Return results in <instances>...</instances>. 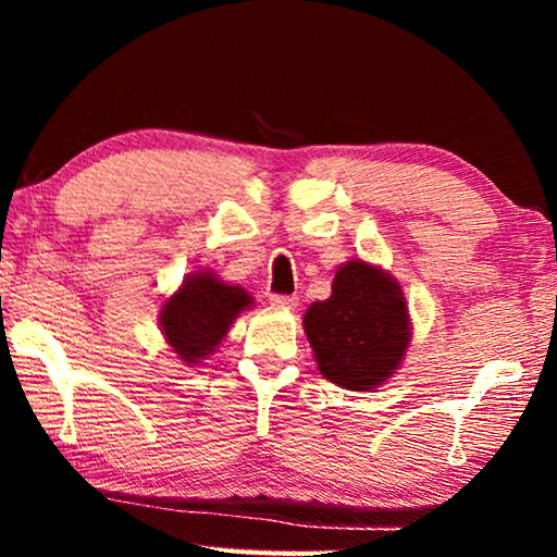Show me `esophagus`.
<instances>
[{
    "instance_id": "obj_1",
    "label": "esophagus",
    "mask_w": 557,
    "mask_h": 557,
    "mask_svg": "<svg viewBox=\"0 0 557 557\" xmlns=\"http://www.w3.org/2000/svg\"><path fill=\"white\" fill-rule=\"evenodd\" d=\"M270 305L282 307V309H295L297 297L295 295H270Z\"/></svg>"
}]
</instances>
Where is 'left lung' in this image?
<instances>
[{"label": "left lung", "instance_id": "left-lung-1", "mask_svg": "<svg viewBox=\"0 0 557 557\" xmlns=\"http://www.w3.org/2000/svg\"><path fill=\"white\" fill-rule=\"evenodd\" d=\"M305 332L329 381L348 391L375 388L398 369L410 342L400 285L369 262H346L332 297L307 309Z\"/></svg>", "mask_w": 557, "mask_h": 557}]
</instances>
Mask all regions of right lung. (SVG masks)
<instances>
[{"mask_svg": "<svg viewBox=\"0 0 557 557\" xmlns=\"http://www.w3.org/2000/svg\"><path fill=\"white\" fill-rule=\"evenodd\" d=\"M252 305L248 292L225 285L213 272H196L162 307V332L174 354L199 363L228 334L233 319Z\"/></svg>", "mask_w": 557, "mask_h": 557, "instance_id": "add662e5", "label": "right lung"}]
</instances>
